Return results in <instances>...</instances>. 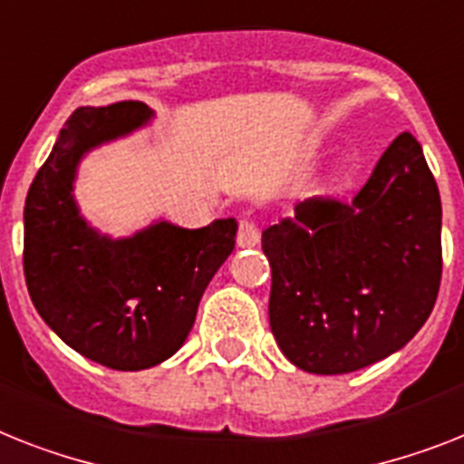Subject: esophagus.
I'll list each match as a JSON object with an SVG mask.
<instances>
[{
  "mask_svg": "<svg viewBox=\"0 0 464 464\" xmlns=\"http://www.w3.org/2000/svg\"><path fill=\"white\" fill-rule=\"evenodd\" d=\"M260 244V229L254 220H241L237 229V246L239 248H254Z\"/></svg>",
  "mask_w": 464,
  "mask_h": 464,
  "instance_id": "esophagus-1",
  "label": "esophagus"
}]
</instances>
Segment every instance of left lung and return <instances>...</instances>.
<instances>
[{
  "mask_svg": "<svg viewBox=\"0 0 464 464\" xmlns=\"http://www.w3.org/2000/svg\"><path fill=\"white\" fill-rule=\"evenodd\" d=\"M263 251L270 329L298 370L346 374L401 351L441 285V197L420 141L401 132L348 204H296Z\"/></svg>",
  "mask_w": 464,
  "mask_h": 464,
  "instance_id": "1",
  "label": "left lung"
}]
</instances>
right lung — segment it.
Segmentation results:
<instances>
[{
	"label": "right lung",
	"instance_id": "right-lung-1",
	"mask_svg": "<svg viewBox=\"0 0 464 464\" xmlns=\"http://www.w3.org/2000/svg\"><path fill=\"white\" fill-rule=\"evenodd\" d=\"M154 116L141 102L80 106L34 175L23 210V270L40 317L72 351L122 372L178 353L237 237L235 218L198 229L154 220L135 235L111 237L80 213L82 159Z\"/></svg>",
	"mask_w": 464,
	"mask_h": 464
}]
</instances>
